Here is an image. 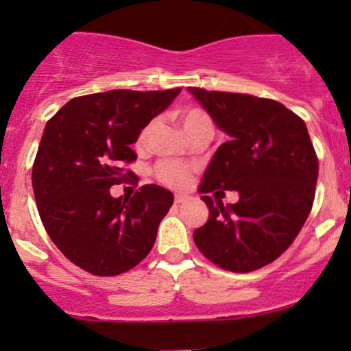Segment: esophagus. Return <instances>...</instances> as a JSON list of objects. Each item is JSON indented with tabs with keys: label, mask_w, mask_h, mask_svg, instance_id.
I'll list each match as a JSON object with an SVG mask.
<instances>
[{
	"label": "esophagus",
	"mask_w": 351,
	"mask_h": 351,
	"mask_svg": "<svg viewBox=\"0 0 351 351\" xmlns=\"http://www.w3.org/2000/svg\"><path fill=\"white\" fill-rule=\"evenodd\" d=\"M190 197L185 195V193H176L175 195V204H185V202H189Z\"/></svg>",
	"instance_id": "1"
}]
</instances>
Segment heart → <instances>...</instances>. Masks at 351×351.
I'll return each instance as SVG.
<instances>
[{
    "label": "heart",
    "mask_w": 351,
    "mask_h": 351,
    "mask_svg": "<svg viewBox=\"0 0 351 351\" xmlns=\"http://www.w3.org/2000/svg\"><path fill=\"white\" fill-rule=\"evenodd\" d=\"M180 123H182L186 136H192V134L198 132V130L205 129L214 132L210 117L200 108H186L183 110V112H180ZM147 132H149V127H146V129L141 132L137 144H143L144 141H146ZM154 175L162 185L171 186V189H183V186L189 185L190 180H192V168L176 161H161L156 166Z\"/></svg>",
    "instance_id": "heart-1"
}]
</instances>
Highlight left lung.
<instances>
[{"mask_svg":"<svg viewBox=\"0 0 351 351\" xmlns=\"http://www.w3.org/2000/svg\"><path fill=\"white\" fill-rule=\"evenodd\" d=\"M215 125L229 136L212 156L198 192L208 221L193 232L204 256L236 274L277 260L309 217L317 162L300 117L275 100L189 88ZM236 189L240 200L224 206L206 195Z\"/></svg>","mask_w":351,"mask_h":351,"instance_id":"1","label":"left lung"}]
</instances>
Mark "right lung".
Here are the masks:
<instances>
[{"mask_svg":"<svg viewBox=\"0 0 351 351\" xmlns=\"http://www.w3.org/2000/svg\"><path fill=\"white\" fill-rule=\"evenodd\" d=\"M180 88L112 90L73 98L47 122L32 185L45 231L69 261L98 277L130 270L147 256L173 193L144 185L134 197L110 189L136 161L141 130L171 105Z\"/></svg>","mask_w":351,"mask_h":351,"instance_id":"obj_1","label":"right lung"}]
</instances>
